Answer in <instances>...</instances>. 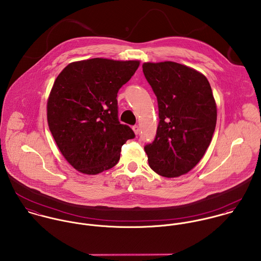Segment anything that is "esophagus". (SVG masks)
<instances>
[{"label": "esophagus", "instance_id": "obj_1", "mask_svg": "<svg viewBox=\"0 0 261 261\" xmlns=\"http://www.w3.org/2000/svg\"><path fill=\"white\" fill-rule=\"evenodd\" d=\"M133 129H134V132H135L136 135H138V134L140 133V128H139L138 125H134V126H133Z\"/></svg>", "mask_w": 261, "mask_h": 261}]
</instances>
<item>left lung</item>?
Here are the masks:
<instances>
[{
  "label": "left lung",
  "mask_w": 261,
  "mask_h": 261,
  "mask_svg": "<svg viewBox=\"0 0 261 261\" xmlns=\"http://www.w3.org/2000/svg\"><path fill=\"white\" fill-rule=\"evenodd\" d=\"M143 72L159 108L155 140L145 146L150 167L173 178L190 171L208 148L217 106L207 79L174 62L145 63Z\"/></svg>",
  "instance_id": "obj_1"
}]
</instances>
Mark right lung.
Segmentation results:
<instances>
[{
  "mask_svg": "<svg viewBox=\"0 0 261 261\" xmlns=\"http://www.w3.org/2000/svg\"><path fill=\"white\" fill-rule=\"evenodd\" d=\"M139 61L91 59L68 65L47 101L49 130L66 160L78 171L101 173L115 166L135 133L118 120L117 92Z\"/></svg>",
  "mask_w": 261,
  "mask_h": 261,
  "instance_id": "1",
  "label": "right lung"
}]
</instances>
